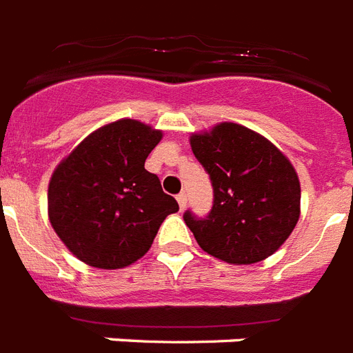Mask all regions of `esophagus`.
<instances>
[{"instance_id": "esophagus-1", "label": "esophagus", "mask_w": 353, "mask_h": 353, "mask_svg": "<svg viewBox=\"0 0 353 353\" xmlns=\"http://www.w3.org/2000/svg\"><path fill=\"white\" fill-rule=\"evenodd\" d=\"M176 202H179V208H180V210H184L185 204H188V196H185V193L176 194Z\"/></svg>"}]
</instances>
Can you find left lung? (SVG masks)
<instances>
[{
  "mask_svg": "<svg viewBox=\"0 0 353 353\" xmlns=\"http://www.w3.org/2000/svg\"><path fill=\"white\" fill-rule=\"evenodd\" d=\"M210 173L213 210L184 221L199 246L230 264H255L277 252L301 216V182L286 154L268 138L233 122L190 137Z\"/></svg>",
  "mask_w": 353,
  "mask_h": 353,
  "instance_id": "left-lung-1",
  "label": "left lung"
}]
</instances>
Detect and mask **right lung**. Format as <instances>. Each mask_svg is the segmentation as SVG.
<instances>
[{
  "instance_id": "right-lung-1",
  "label": "right lung",
  "mask_w": 353,
  "mask_h": 353,
  "mask_svg": "<svg viewBox=\"0 0 353 353\" xmlns=\"http://www.w3.org/2000/svg\"><path fill=\"white\" fill-rule=\"evenodd\" d=\"M162 131L131 118L105 123L70 151L50 176L47 208L56 235L92 268L120 270L149 252L165 216L179 211L143 168Z\"/></svg>"
}]
</instances>
